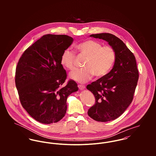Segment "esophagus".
<instances>
[{
    "instance_id": "34e87169",
    "label": "esophagus",
    "mask_w": 156,
    "mask_h": 156,
    "mask_svg": "<svg viewBox=\"0 0 156 156\" xmlns=\"http://www.w3.org/2000/svg\"><path fill=\"white\" fill-rule=\"evenodd\" d=\"M78 87H79V88L80 89V90H83V89H84L86 88L85 85H78Z\"/></svg>"
}]
</instances>
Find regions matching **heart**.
Here are the masks:
<instances>
[{
    "label": "heart",
    "instance_id": "b5f03b06",
    "mask_svg": "<svg viewBox=\"0 0 156 156\" xmlns=\"http://www.w3.org/2000/svg\"><path fill=\"white\" fill-rule=\"evenodd\" d=\"M80 52L87 56L83 68H76L69 73V77L81 83H85L95 75L101 77L111 69L116 60V52L110 45L102 44L94 40H86L77 45ZM61 62L68 69L75 67V54L66 49L62 54Z\"/></svg>",
    "mask_w": 156,
    "mask_h": 156
}]
</instances>
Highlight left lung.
<instances>
[{"label":"left lung","instance_id":"1","mask_svg":"<svg viewBox=\"0 0 156 156\" xmlns=\"http://www.w3.org/2000/svg\"><path fill=\"white\" fill-rule=\"evenodd\" d=\"M90 37L106 41L116 52L111 71L87 87L95 98V104L89 108L88 115L97 121H110L121 116L133 100L139 79L136 58L123 41L114 35L101 33Z\"/></svg>","mask_w":156,"mask_h":156}]
</instances>
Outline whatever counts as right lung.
<instances>
[{"mask_svg":"<svg viewBox=\"0 0 156 156\" xmlns=\"http://www.w3.org/2000/svg\"><path fill=\"white\" fill-rule=\"evenodd\" d=\"M66 35H43L23 53L16 70V85L23 108L43 124L59 121L67 111V97L78 90L67 79L61 62L62 53L73 42Z\"/></svg>","mask_w":156,"mask_h":156,"instance_id":"obj_1","label":"right lung"}]
</instances>
